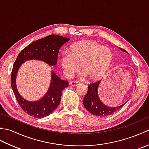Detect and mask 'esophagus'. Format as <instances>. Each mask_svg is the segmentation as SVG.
I'll return each instance as SVG.
<instances>
[{
  "label": "esophagus",
  "mask_w": 149,
  "mask_h": 149,
  "mask_svg": "<svg viewBox=\"0 0 149 149\" xmlns=\"http://www.w3.org/2000/svg\"><path fill=\"white\" fill-rule=\"evenodd\" d=\"M79 81H71L70 82V85H71V86H77V85L78 84H79Z\"/></svg>",
  "instance_id": "obj_1"
}]
</instances>
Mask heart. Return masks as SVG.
Returning a JSON list of instances; mask_svg holds the SVG:
<instances>
[{
    "label": "heart",
    "instance_id": "obj_1",
    "mask_svg": "<svg viewBox=\"0 0 149 149\" xmlns=\"http://www.w3.org/2000/svg\"><path fill=\"white\" fill-rule=\"evenodd\" d=\"M112 53L106 47L93 41H83L70 46L69 53L60 58L65 76L71 77L81 70L89 80H95L106 72L111 61Z\"/></svg>",
    "mask_w": 149,
    "mask_h": 149
}]
</instances>
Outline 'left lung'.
Returning <instances> with one entry per match:
<instances>
[{
    "label": "left lung",
    "mask_w": 149,
    "mask_h": 149,
    "mask_svg": "<svg viewBox=\"0 0 149 149\" xmlns=\"http://www.w3.org/2000/svg\"><path fill=\"white\" fill-rule=\"evenodd\" d=\"M123 50L125 51L124 50ZM100 82V80L91 83L88 85V92L84 98L83 104L85 108L93 115L99 116H106L116 112L124 106L125 103L120 106L114 107H110L104 105L100 100L98 96V87Z\"/></svg>",
    "instance_id": "left-lung-1"
}]
</instances>
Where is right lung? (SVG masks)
Here are the masks:
<instances>
[{"label": "right lung", "mask_w": 149, "mask_h": 149, "mask_svg": "<svg viewBox=\"0 0 149 149\" xmlns=\"http://www.w3.org/2000/svg\"><path fill=\"white\" fill-rule=\"evenodd\" d=\"M69 40L68 38L51 34L25 47L16 59L11 72V86L18 104L29 115L41 118L51 114L59 104L62 91L68 86V82L61 80L54 72H52L51 83L48 92L41 100L29 102L20 96L17 89L16 76L19 67L25 61L30 59L41 60L52 66L56 65L60 48Z\"/></svg>", "instance_id": "obj_1"}]
</instances>
